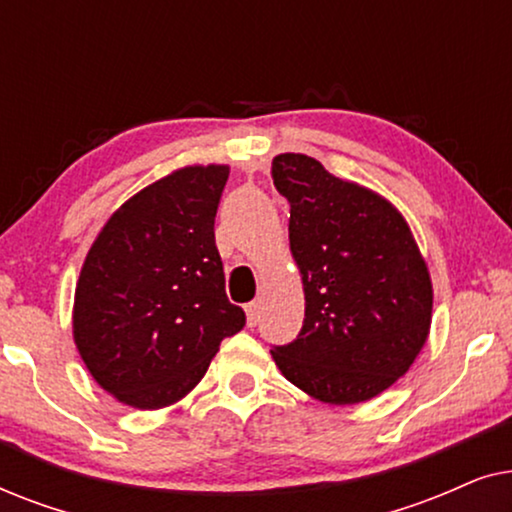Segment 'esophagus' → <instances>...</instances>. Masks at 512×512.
Returning <instances> with one entry per match:
<instances>
[{
  "label": "esophagus",
  "mask_w": 512,
  "mask_h": 512,
  "mask_svg": "<svg viewBox=\"0 0 512 512\" xmlns=\"http://www.w3.org/2000/svg\"><path fill=\"white\" fill-rule=\"evenodd\" d=\"M258 319H261V303H258V300H254V303L247 305V321H249V326H256Z\"/></svg>",
  "instance_id": "1"
}]
</instances>
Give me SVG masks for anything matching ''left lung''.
<instances>
[{
  "mask_svg": "<svg viewBox=\"0 0 512 512\" xmlns=\"http://www.w3.org/2000/svg\"><path fill=\"white\" fill-rule=\"evenodd\" d=\"M272 181L289 200V242L305 291L298 338L270 349L291 384L354 405L408 373L431 328L433 289L401 212L319 160L279 153Z\"/></svg>",
  "mask_w": 512,
  "mask_h": 512,
  "instance_id": "left-lung-1",
  "label": "left lung"
}]
</instances>
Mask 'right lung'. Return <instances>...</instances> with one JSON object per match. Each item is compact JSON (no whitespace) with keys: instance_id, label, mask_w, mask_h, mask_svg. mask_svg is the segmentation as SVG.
I'll use <instances>...</instances> for the list:
<instances>
[{"instance_id":"add662e5","label":"right lung","mask_w":512,"mask_h":512,"mask_svg":"<svg viewBox=\"0 0 512 512\" xmlns=\"http://www.w3.org/2000/svg\"><path fill=\"white\" fill-rule=\"evenodd\" d=\"M228 165H191L111 214L83 261L74 342L104 391L139 410L177 403L223 338L244 328L226 296L214 219Z\"/></svg>"}]
</instances>
